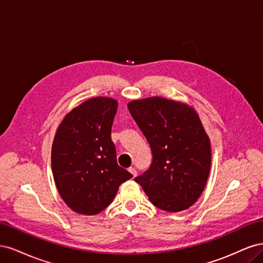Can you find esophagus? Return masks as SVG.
<instances>
[{"mask_svg":"<svg viewBox=\"0 0 263 263\" xmlns=\"http://www.w3.org/2000/svg\"><path fill=\"white\" fill-rule=\"evenodd\" d=\"M128 171L132 173V176L135 178V177H136L137 176V170L136 169H135V168H129L128 169Z\"/></svg>","mask_w":263,"mask_h":263,"instance_id":"obj_1","label":"esophagus"}]
</instances>
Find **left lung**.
Wrapping results in <instances>:
<instances>
[{"label":"left lung","mask_w":263,"mask_h":263,"mask_svg":"<svg viewBox=\"0 0 263 263\" xmlns=\"http://www.w3.org/2000/svg\"><path fill=\"white\" fill-rule=\"evenodd\" d=\"M148 140L153 161L135 181L150 202L166 212H181L201 196L211 170V142L193 107L153 97L127 105Z\"/></svg>","instance_id":"8db88e82"}]
</instances>
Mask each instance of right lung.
Returning <instances> with one entry per match:
<instances>
[{
	"mask_svg": "<svg viewBox=\"0 0 263 263\" xmlns=\"http://www.w3.org/2000/svg\"><path fill=\"white\" fill-rule=\"evenodd\" d=\"M117 101L93 98L69 112L51 148V168L62 200L76 213L97 215L113 202L119 185L133 178L119 166L110 130Z\"/></svg>",
	"mask_w": 263,
	"mask_h": 263,
	"instance_id": "obj_1",
	"label": "right lung"
}]
</instances>
